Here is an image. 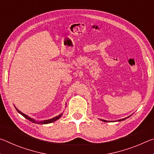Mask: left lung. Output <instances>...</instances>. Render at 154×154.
<instances>
[{
  "instance_id": "1",
  "label": "left lung",
  "mask_w": 154,
  "mask_h": 154,
  "mask_svg": "<svg viewBox=\"0 0 154 154\" xmlns=\"http://www.w3.org/2000/svg\"><path fill=\"white\" fill-rule=\"evenodd\" d=\"M130 116H128V117H127V118H125L121 119H118V120H117V122H121V121H123V120H124V119H127V118H130ZM100 119V120H101V121H103V122H112V121H107V120H105V119ZM113 122H114V121H113Z\"/></svg>"
}]
</instances>
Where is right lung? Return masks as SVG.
Wrapping results in <instances>:
<instances>
[{"label": "right lung", "mask_w": 154, "mask_h": 154, "mask_svg": "<svg viewBox=\"0 0 154 154\" xmlns=\"http://www.w3.org/2000/svg\"><path fill=\"white\" fill-rule=\"evenodd\" d=\"M15 106V109H16V110H17V111L18 112V113H19L20 114L22 115V116H24L26 119H28V120L30 121L31 122H32V123L38 124H50V123H52V122H55V121H56V120H58V119L60 118L61 117H62V114H63V113H60V115H58V116L54 117V118H51V119H46V120H43V121H36V120H35V119H32V118H30V117H29L28 116H27V115H26V114H24V113H22V112H21L20 110H18V109H17L16 107H15V106Z\"/></svg>", "instance_id": "add662e5"}]
</instances>
